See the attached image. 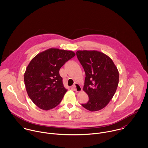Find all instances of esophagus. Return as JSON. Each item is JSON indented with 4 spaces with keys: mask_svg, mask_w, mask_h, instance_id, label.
Listing matches in <instances>:
<instances>
[{
    "mask_svg": "<svg viewBox=\"0 0 148 148\" xmlns=\"http://www.w3.org/2000/svg\"><path fill=\"white\" fill-rule=\"evenodd\" d=\"M73 88L74 89V90H75L77 92H80L82 91V88L81 86L78 83H75V85L73 86Z\"/></svg>",
    "mask_w": 148,
    "mask_h": 148,
    "instance_id": "1",
    "label": "esophagus"
}]
</instances>
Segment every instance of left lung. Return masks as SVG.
Segmentation results:
<instances>
[{"label": "left lung", "mask_w": 148, "mask_h": 148, "mask_svg": "<svg viewBox=\"0 0 148 148\" xmlns=\"http://www.w3.org/2000/svg\"><path fill=\"white\" fill-rule=\"evenodd\" d=\"M77 57L85 73L83 90L89 100L82 104L87 110H100L113 98L119 84V73L112 60L97 51H77Z\"/></svg>", "instance_id": "8db88e82"}]
</instances>
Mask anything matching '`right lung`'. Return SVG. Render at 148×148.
<instances>
[{
    "instance_id": "add662e5",
    "label": "right lung",
    "mask_w": 148,
    "mask_h": 148,
    "mask_svg": "<svg viewBox=\"0 0 148 148\" xmlns=\"http://www.w3.org/2000/svg\"><path fill=\"white\" fill-rule=\"evenodd\" d=\"M75 56L72 51L51 48L38 53L29 62L24 81L29 97L39 108L48 110L60 104L68 90L59 71Z\"/></svg>"
}]
</instances>
